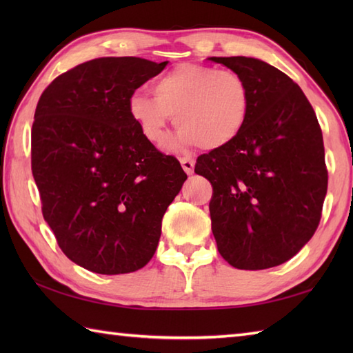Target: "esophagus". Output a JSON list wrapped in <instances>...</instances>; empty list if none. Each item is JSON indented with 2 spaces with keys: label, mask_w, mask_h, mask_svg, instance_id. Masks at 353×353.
Masks as SVG:
<instances>
[{
  "label": "esophagus",
  "mask_w": 353,
  "mask_h": 353,
  "mask_svg": "<svg viewBox=\"0 0 353 353\" xmlns=\"http://www.w3.org/2000/svg\"><path fill=\"white\" fill-rule=\"evenodd\" d=\"M181 163H182V168H183V171L186 172V174H192L196 161L191 159V157H181Z\"/></svg>",
  "instance_id": "esophagus-1"
}]
</instances>
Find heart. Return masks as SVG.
<instances>
[{
  "label": "heart",
  "instance_id": "1",
  "mask_svg": "<svg viewBox=\"0 0 353 353\" xmlns=\"http://www.w3.org/2000/svg\"><path fill=\"white\" fill-rule=\"evenodd\" d=\"M153 92L133 94L127 109L144 138L156 145L167 138L172 115L179 132L168 148H221L241 133L249 118V86L230 70L181 63L154 81Z\"/></svg>",
  "mask_w": 353,
  "mask_h": 353
}]
</instances>
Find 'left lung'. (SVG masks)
I'll return each instance as SVG.
<instances>
[{"instance_id": "1", "label": "left lung", "mask_w": 353, "mask_h": 353, "mask_svg": "<svg viewBox=\"0 0 353 353\" xmlns=\"http://www.w3.org/2000/svg\"><path fill=\"white\" fill-rule=\"evenodd\" d=\"M241 76L250 112L241 133L199 156L196 172L212 183V234L239 270L281 265L316 232L327 190L323 134L302 89L254 57H209Z\"/></svg>"}]
</instances>
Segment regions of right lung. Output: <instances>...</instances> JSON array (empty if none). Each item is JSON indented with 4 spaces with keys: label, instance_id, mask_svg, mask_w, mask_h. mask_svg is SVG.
<instances>
[{
    "label": "right lung",
    "instance_id": "add662e5",
    "mask_svg": "<svg viewBox=\"0 0 353 353\" xmlns=\"http://www.w3.org/2000/svg\"><path fill=\"white\" fill-rule=\"evenodd\" d=\"M168 62L101 57L42 92L32 129V171L45 221L62 252L100 274L132 273L153 258L162 216L186 174L129 115L134 89Z\"/></svg>",
    "mask_w": 353,
    "mask_h": 353
}]
</instances>
